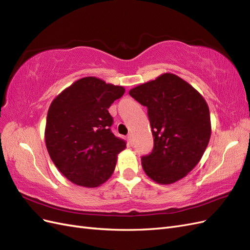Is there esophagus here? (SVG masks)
I'll list each match as a JSON object with an SVG mask.
<instances>
[{
	"mask_svg": "<svg viewBox=\"0 0 250 250\" xmlns=\"http://www.w3.org/2000/svg\"><path fill=\"white\" fill-rule=\"evenodd\" d=\"M127 139H128V141H129L130 144H132V133H128Z\"/></svg>",
	"mask_w": 250,
	"mask_h": 250,
	"instance_id": "esophagus-1",
	"label": "esophagus"
}]
</instances>
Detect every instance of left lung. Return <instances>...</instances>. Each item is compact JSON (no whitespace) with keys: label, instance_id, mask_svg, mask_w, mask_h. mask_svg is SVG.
<instances>
[{"label":"left lung","instance_id":"1","mask_svg":"<svg viewBox=\"0 0 250 250\" xmlns=\"http://www.w3.org/2000/svg\"><path fill=\"white\" fill-rule=\"evenodd\" d=\"M129 95L148 108L154 146L142 157L147 175L160 185L184 178L197 165L210 139L207 101L190 83L172 73L143 83Z\"/></svg>","mask_w":250,"mask_h":250}]
</instances>
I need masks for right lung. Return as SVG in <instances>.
<instances>
[{
	"mask_svg": "<svg viewBox=\"0 0 250 250\" xmlns=\"http://www.w3.org/2000/svg\"><path fill=\"white\" fill-rule=\"evenodd\" d=\"M125 93L97 77L75 81L52 101L44 142L56 168L73 184L96 188L115 171L126 143L110 130L108 108Z\"/></svg>",
	"mask_w": 250,
	"mask_h": 250,
	"instance_id": "add662e5",
	"label": "right lung"
}]
</instances>
